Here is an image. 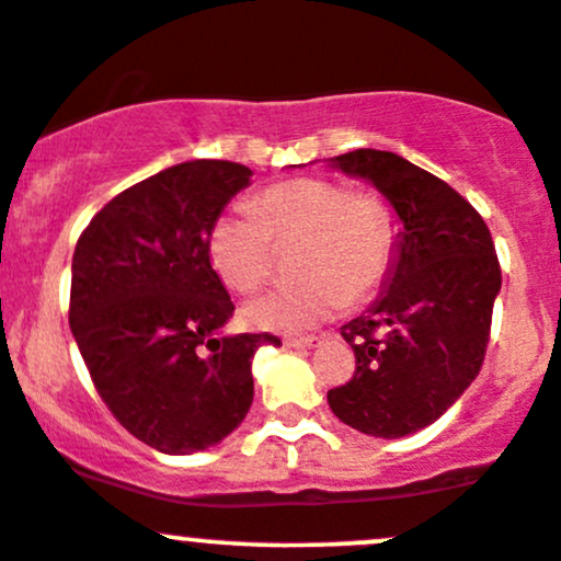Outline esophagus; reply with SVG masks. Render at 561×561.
Here are the masks:
<instances>
[{
    "label": "esophagus",
    "mask_w": 561,
    "mask_h": 561,
    "mask_svg": "<svg viewBox=\"0 0 561 561\" xmlns=\"http://www.w3.org/2000/svg\"><path fill=\"white\" fill-rule=\"evenodd\" d=\"M319 343V337H287V348H313Z\"/></svg>",
    "instance_id": "1"
}]
</instances>
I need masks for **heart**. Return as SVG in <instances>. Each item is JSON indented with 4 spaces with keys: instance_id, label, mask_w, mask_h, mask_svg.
Listing matches in <instances>:
<instances>
[{
    "instance_id": "1",
    "label": "heart",
    "mask_w": 561,
    "mask_h": 561,
    "mask_svg": "<svg viewBox=\"0 0 561 561\" xmlns=\"http://www.w3.org/2000/svg\"><path fill=\"white\" fill-rule=\"evenodd\" d=\"M275 242H300L295 274L244 300L242 319L255 330L317 328L348 304L367 300L389 274L397 218L378 194H348L324 178H295L263 191L250 207L215 220L210 261L233 290H252L271 268Z\"/></svg>"
}]
</instances>
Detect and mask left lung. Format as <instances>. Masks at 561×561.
Masks as SVG:
<instances>
[{
	"label": "left lung",
	"mask_w": 561,
	"mask_h": 561,
	"mask_svg": "<svg viewBox=\"0 0 561 561\" xmlns=\"http://www.w3.org/2000/svg\"><path fill=\"white\" fill-rule=\"evenodd\" d=\"M328 168L370 183L399 224L378 298L341 328L356 373L328 402L346 426L399 439L439 421L482 367L501 293L495 244L458 191L399 153L359 149Z\"/></svg>",
	"instance_id": "1"
}]
</instances>
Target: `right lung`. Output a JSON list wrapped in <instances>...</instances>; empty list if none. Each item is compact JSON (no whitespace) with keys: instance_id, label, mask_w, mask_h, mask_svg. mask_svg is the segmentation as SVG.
Segmentation results:
<instances>
[{"instance_id":"right-lung-1","label":"right lung","mask_w":561,"mask_h":561,"mask_svg":"<svg viewBox=\"0 0 561 561\" xmlns=\"http://www.w3.org/2000/svg\"><path fill=\"white\" fill-rule=\"evenodd\" d=\"M252 170L194 159L135 183L79 237L69 324L116 421L164 455L224 442L252 404V356L279 337L226 335L233 304L210 231Z\"/></svg>"}]
</instances>
